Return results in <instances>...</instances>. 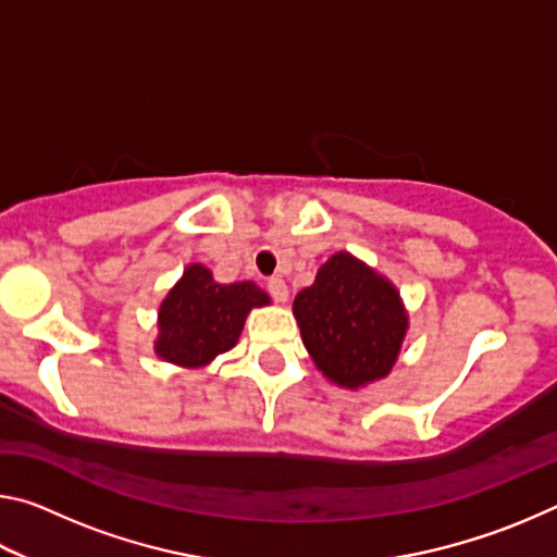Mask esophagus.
Wrapping results in <instances>:
<instances>
[{
	"label": "esophagus",
	"instance_id": "1",
	"mask_svg": "<svg viewBox=\"0 0 557 557\" xmlns=\"http://www.w3.org/2000/svg\"><path fill=\"white\" fill-rule=\"evenodd\" d=\"M268 292L272 295V299H277V301H287V297H289L287 282L282 277H270L268 280Z\"/></svg>",
	"mask_w": 557,
	"mask_h": 557
}]
</instances>
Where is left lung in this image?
Masks as SVG:
<instances>
[{
    "instance_id": "8db88e82",
    "label": "left lung",
    "mask_w": 557,
    "mask_h": 557,
    "mask_svg": "<svg viewBox=\"0 0 557 557\" xmlns=\"http://www.w3.org/2000/svg\"><path fill=\"white\" fill-rule=\"evenodd\" d=\"M292 312L317 369L351 391L393 371L408 332L393 282L344 250L317 270L314 285L299 292Z\"/></svg>"
}]
</instances>
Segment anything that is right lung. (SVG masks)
I'll list each match as a JSON object with an SVG mask.
<instances>
[{
    "label": "right lung",
    "instance_id": "obj_1",
    "mask_svg": "<svg viewBox=\"0 0 557 557\" xmlns=\"http://www.w3.org/2000/svg\"><path fill=\"white\" fill-rule=\"evenodd\" d=\"M265 305L268 292L252 282L219 285L209 268L194 262L159 307L154 354L182 369H203L238 344L250 309Z\"/></svg>",
    "mask_w": 557,
    "mask_h": 557
}]
</instances>
